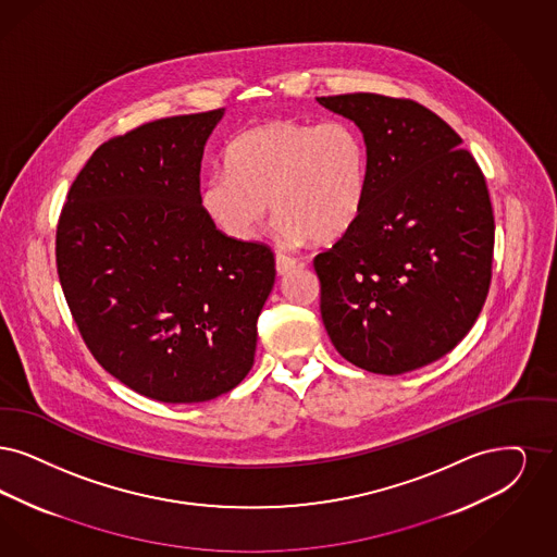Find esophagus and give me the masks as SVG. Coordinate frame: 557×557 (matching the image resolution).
Wrapping results in <instances>:
<instances>
[{"instance_id": "34e87169", "label": "esophagus", "mask_w": 557, "mask_h": 557, "mask_svg": "<svg viewBox=\"0 0 557 557\" xmlns=\"http://www.w3.org/2000/svg\"><path fill=\"white\" fill-rule=\"evenodd\" d=\"M295 267H297V260H295V258H290V256L283 253V251L276 253V272H278V274H287V272Z\"/></svg>"}]
</instances>
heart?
Returning a JSON list of instances; mask_svg holds the SVG:
<instances>
[{
  "instance_id": "obj_1",
  "label": "heart",
  "mask_w": 557,
  "mask_h": 557,
  "mask_svg": "<svg viewBox=\"0 0 557 557\" xmlns=\"http://www.w3.org/2000/svg\"><path fill=\"white\" fill-rule=\"evenodd\" d=\"M201 187V208L226 237L249 242L267 212L299 242L343 237L360 216L370 160L360 131L345 121H274L239 135Z\"/></svg>"
}]
</instances>
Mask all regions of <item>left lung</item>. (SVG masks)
<instances>
[{
    "label": "left lung",
    "mask_w": 557,
    "mask_h": 557,
    "mask_svg": "<svg viewBox=\"0 0 557 557\" xmlns=\"http://www.w3.org/2000/svg\"><path fill=\"white\" fill-rule=\"evenodd\" d=\"M318 101L362 128L370 160L360 216L314 258L326 333L368 372L435 362L468 335L491 285L495 220L483 170L413 99Z\"/></svg>",
    "instance_id": "1"
}]
</instances>
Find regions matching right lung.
<instances>
[{"mask_svg": "<svg viewBox=\"0 0 557 557\" xmlns=\"http://www.w3.org/2000/svg\"><path fill=\"white\" fill-rule=\"evenodd\" d=\"M220 116L160 119L101 144L55 228L60 285L87 349L166 404L242 383L276 274L267 243L226 237L201 208L203 146Z\"/></svg>", "mask_w": 557, "mask_h": 557, "instance_id": "right-lung-1", "label": "right lung"}]
</instances>
